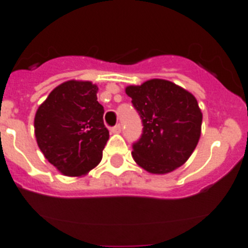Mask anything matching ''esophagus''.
<instances>
[{
  "instance_id": "1",
  "label": "esophagus",
  "mask_w": 248,
  "mask_h": 248,
  "mask_svg": "<svg viewBox=\"0 0 248 248\" xmlns=\"http://www.w3.org/2000/svg\"><path fill=\"white\" fill-rule=\"evenodd\" d=\"M111 132L112 133H120V132H121V124H116V126L111 127Z\"/></svg>"
}]
</instances>
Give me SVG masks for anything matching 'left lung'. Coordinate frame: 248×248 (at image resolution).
Listing matches in <instances>:
<instances>
[{"mask_svg": "<svg viewBox=\"0 0 248 248\" xmlns=\"http://www.w3.org/2000/svg\"><path fill=\"white\" fill-rule=\"evenodd\" d=\"M126 93L142 121L132 145L137 165L151 173H169L184 165L201 135L202 113L193 94L166 79L128 86Z\"/></svg>", "mask_w": 248, "mask_h": 248, "instance_id": "obj_1", "label": "left lung"}]
</instances>
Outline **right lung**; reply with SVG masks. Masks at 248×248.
<instances>
[{"label": "right lung", "instance_id": "1", "mask_svg": "<svg viewBox=\"0 0 248 248\" xmlns=\"http://www.w3.org/2000/svg\"><path fill=\"white\" fill-rule=\"evenodd\" d=\"M97 90L88 81H67L57 86L36 112L38 147L66 176L86 175L102 158L109 133Z\"/></svg>", "mask_w": 248, "mask_h": 248}]
</instances>
